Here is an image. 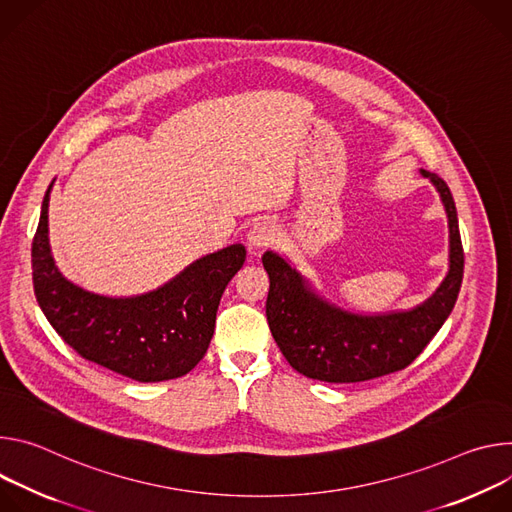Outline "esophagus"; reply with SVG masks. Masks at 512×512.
I'll return each instance as SVG.
<instances>
[{"mask_svg":"<svg viewBox=\"0 0 512 512\" xmlns=\"http://www.w3.org/2000/svg\"><path fill=\"white\" fill-rule=\"evenodd\" d=\"M276 236H278V230L272 221H268V219L256 221L248 232V246L252 252H260V250L272 246L276 242Z\"/></svg>","mask_w":512,"mask_h":512,"instance_id":"obj_1","label":"esophagus"}]
</instances>
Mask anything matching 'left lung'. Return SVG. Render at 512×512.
<instances>
[{"instance_id":"8db88e82","label":"left lung","mask_w":512,"mask_h":512,"mask_svg":"<svg viewBox=\"0 0 512 512\" xmlns=\"http://www.w3.org/2000/svg\"><path fill=\"white\" fill-rule=\"evenodd\" d=\"M437 187L449 219V274L437 293L407 313L362 317L323 303L297 270L266 252L270 278L266 319L287 362L307 378L323 382H362L405 370L441 329L458 301L464 278V248L458 211L449 187L421 170Z\"/></svg>"}]
</instances>
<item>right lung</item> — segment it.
Instances as JSON below:
<instances>
[{
  "instance_id": "right-lung-1",
  "label": "right lung",
  "mask_w": 512,
  "mask_h": 512,
  "mask_svg": "<svg viewBox=\"0 0 512 512\" xmlns=\"http://www.w3.org/2000/svg\"><path fill=\"white\" fill-rule=\"evenodd\" d=\"M50 187L32 240V282L36 301L56 333L81 358L138 382L191 372L209 348L219 299L244 266L246 248L234 244L209 254L142 297L93 295L63 278L50 256Z\"/></svg>"
}]
</instances>
